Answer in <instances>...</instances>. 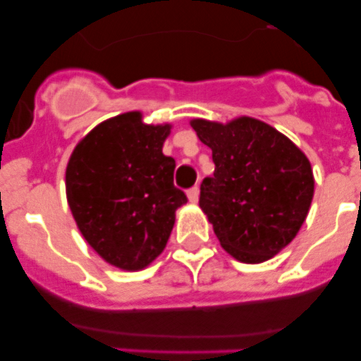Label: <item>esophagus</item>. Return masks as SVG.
Listing matches in <instances>:
<instances>
[{"label": "esophagus", "instance_id": "esophagus-1", "mask_svg": "<svg viewBox=\"0 0 361 361\" xmlns=\"http://www.w3.org/2000/svg\"><path fill=\"white\" fill-rule=\"evenodd\" d=\"M188 201L190 202H197L199 201V187H192L187 190Z\"/></svg>", "mask_w": 361, "mask_h": 361}]
</instances>
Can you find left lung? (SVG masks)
<instances>
[{"label": "left lung", "instance_id": "8db88e82", "mask_svg": "<svg viewBox=\"0 0 361 361\" xmlns=\"http://www.w3.org/2000/svg\"><path fill=\"white\" fill-rule=\"evenodd\" d=\"M190 123L213 152L214 173L202 180L199 206L221 248L246 264L269 260L292 243L309 213L314 178L307 157L250 116Z\"/></svg>", "mask_w": 361, "mask_h": 361}]
</instances>
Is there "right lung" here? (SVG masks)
Instances as JSON below:
<instances>
[{
    "instance_id": "right-lung-1",
    "label": "right lung",
    "mask_w": 361,
    "mask_h": 361,
    "mask_svg": "<svg viewBox=\"0 0 361 361\" xmlns=\"http://www.w3.org/2000/svg\"><path fill=\"white\" fill-rule=\"evenodd\" d=\"M171 126H147L141 113L94 127L66 167L69 209L85 241L108 264L140 271L162 253L174 211L187 202L174 187L173 157L162 154Z\"/></svg>"
}]
</instances>
